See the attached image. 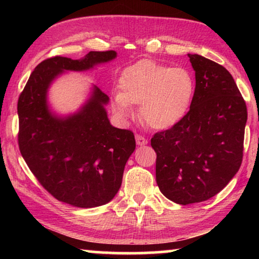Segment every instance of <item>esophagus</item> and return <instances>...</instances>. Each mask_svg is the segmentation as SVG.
I'll list each match as a JSON object with an SVG mask.
<instances>
[{
    "label": "esophagus",
    "mask_w": 259,
    "mask_h": 259,
    "mask_svg": "<svg viewBox=\"0 0 259 259\" xmlns=\"http://www.w3.org/2000/svg\"><path fill=\"white\" fill-rule=\"evenodd\" d=\"M136 143H137V145L143 146V145H146L148 142L147 139L145 137H143L142 135H136Z\"/></svg>",
    "instance_id": "obj_1"
}]
</instances>
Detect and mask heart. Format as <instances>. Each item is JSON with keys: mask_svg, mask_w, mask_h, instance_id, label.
I'll use <instances>...</instances> for the list:
<instances>
[{"mask_svg": "<svg viewBox=\"0 0 259 259\" xmlns=\"http://www.w3.org/2000/svg\"><path fill=\"white\" fill-rule=\"evenodd\" d=\"M120 94L114 96L113 111L122 119L133 115L131 105H140V116L153 129L166 130L187 115L194 98L195 81L185 67H170L140 60L122 72Z\"/></svg>", "mask_w": 259, "mask_h": 259, "instance_id": "heart-1", "label": "heart"}]
</instances>
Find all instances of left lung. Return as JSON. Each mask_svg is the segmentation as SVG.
<instances>
[{"instance_id": "obj_1", "label": "left lung", "mask_w": 259, "mask_h": 259, "mask_svg": "<svg viewBox=\"0 0 259 259\" xmlns=\"http://www.w3.org/2000/svg\"><path fill=\"white\" fill-rule=\"evenodd\" d=\"M188 58L195 93L187 115L153 136L156 183L178 204L198 203L221 192L240 169L247 106L225 67L200 55Z\"/></svg>"}]
</instances>
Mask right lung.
Masks as SVG:
<instances>
[{"mask_svg":"<svg viewBox=\"0 0 259 259\" xmlns=\"http://www.w3.org/2000/svg\"><path fill=\"white\" fill-rule=\"evenodd\" d=\"M114 58L113 50L90 51L77 60L48 58L35 67L18 99L21 155L41 185L73 207H99L115 196L136 140L133 131L109 123L104 107L109 98L99 88L68 116L51 112L48 90L65 71H88Z\"/></svg>","mask_w":259,"mask_h":259,"instance_id":"obj_1","label":"right lung"}]
</instances>
